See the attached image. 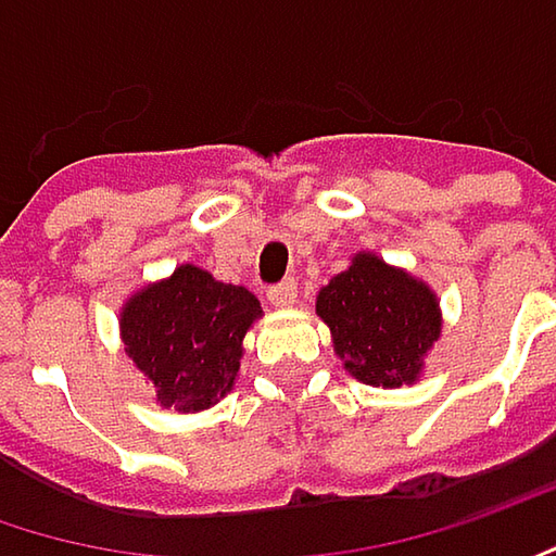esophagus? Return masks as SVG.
I'll use <instances>...</instances> for the list:
<instances>
[{
    "label": "esophagus",
    "mask_w": 556,
    "mask_h": 556,
    "mask_svg": "<svg viewBox=\"0 0 556 556\" xmlns=\"http://www.w3.org/2000/svg\"><path fill=\"white\" fill-rule=\"evenodd\" d=\"M294 300H298V285H294V278H285V281H278V285L268 288V303H271V306H294Z\"/></svg>",
    "instance_id": "34e87169"
}]
</instances>
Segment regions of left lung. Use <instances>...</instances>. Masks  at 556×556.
Masks as SVG:
<instances>
[{"label":"left lung","mask_w":556,"mask_h":556,"mask_svg":"<svg viewBox=\"0 0 556 556\" xmlns=\"http://www.w3.org/2000/svg\"><path fill=\"white\" fill-rule=\"evenodd\" d=\"M316 313L332 332L344 370L367 386L399 389L415 382L440 338V300L415 275L357 253L319 291Z\"/></svg>","instance_id":"1"}]
</instances>
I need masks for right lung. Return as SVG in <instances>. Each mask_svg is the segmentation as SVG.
Wrapping results in <instances>:
<instances>
[{"instance_id":"right-lung-1","label":"right lung","mask_w":556,"mask_h":556,"mask_svg":"<svg viewBox=\"0 0 556 556\" xmlns=\"http://www.w3.org/2000/svg\"><path fill=\"white\" fill-rule=\"evenodd\" d=\"M262 316L256 294L179 265L141 288L119 313L126 354L154 382L157 402L182 415L205 412L233 389L243 336Z\"/></svg>"}]
</instances>
